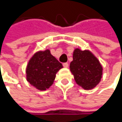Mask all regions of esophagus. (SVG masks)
Wrapping results in <instances>:
<instances>
[{
  "mask_svg": "<svg viewBox=\"0 0 122 122\" xmlns=\"http://www.w3.org/2000/svg\"><path fill=\"white\" fill-rule=\"evenodd\" d=\"M63 66H64V67L67 68V67L69 66V64H68V63H64V64H63Z\"/></svg>",
  "mask_w": 122,
  "mask_h": 122,
  "instance_id": "34e87169",
  "label": "esophagus"
}]
</instances>
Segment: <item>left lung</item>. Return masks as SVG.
I'll use <instances>...</instances> for the list:
<instances>
[{"label":"left lung","instance_id":"left-lung-1","mask_svg":"<svg viewBox=\"0 0 122 122\" xmlns=\"http://www.w3.org/2000/svg\"><path fill=\"white\" fill-rule=\"evenodd\" d=\"M69 68L76 83L85 90L95 88L102 77V64L88 50L75 48L73 51V61L70 63Z\"/></svg>","mask_w":122,"mask_h":122}]
</instances>
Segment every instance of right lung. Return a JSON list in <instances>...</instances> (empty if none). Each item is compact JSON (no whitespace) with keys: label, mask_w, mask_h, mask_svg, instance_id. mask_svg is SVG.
I'll use <instances>...</instances> for the list:
<instances>
[{"label":"right lung","mask_w":122,"mask_h":122,"mask_svg":"<svg viewBox=\"0 0 122 122\" xmlns=\"http://www.w3.org/2000/svg\"><path fill=\"white\" fill-rule=\"evenodd\" d=\"M62 64L47 49L35 53L28 61L25 74L27 81L36 89L45 91L53 85Z\"/></svg>","instance_id":"right-lung-1"}]
</instances>
